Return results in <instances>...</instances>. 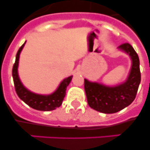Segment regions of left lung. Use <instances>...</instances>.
I'll return each mask as SVG.
<instances>
[{
	"label": "left lung",
	"instance_id": "1",
	"mask_svg": "<svg viewBox=\"0 0 150 150\" xmlns=\"http://www.w3.org/2000/svg\"><path fill=\"white\" fill-rule=\"evenodd\" d=\"M118 48L129 55L132 62L126 82L109 87L97 82H89L86 79L84 81L88 105L102 113H116L129 105L135 98L141 82L140 61L134 48L129 43L122 44Z\"/></svg>",
	"mask_w": 150,
	"mask_h": 150
}]
</instances>
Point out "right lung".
<instances>
[{"label":"right lung","mask_w":150,"mask_h":150,"mask_svg":"<svg viewBox=\"0 0 150 150\" xmlns=\"http://www.w3.org/2000/svg\"><path fill=\"white\" fill-rule=\"evenodd\" d=\"M24 44L25 42L18 50L16 62L12 68V77H13L15 89H16L18 96L29 106L38 111H51V110L56 109V108H59L62 103V101L65 96V91L72 79V76H68V78L64 79L60 83L59 86L56 89V91L50 95H41V94H34L33 92L27 90L22 85L19 79L18 74L19 55L24 47Z\"/></svg>","instance_id":"right-lung-1"}]
</instances>
